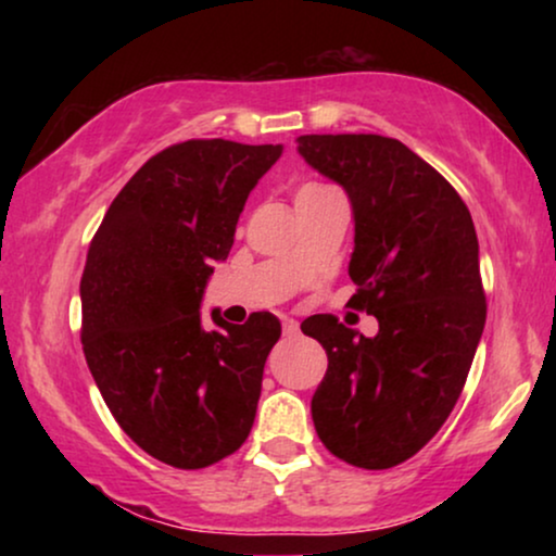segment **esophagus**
Returning a JSON list of instances; mask_svg holds the SVG:
<instances>
[{
	"instance_id": "obj_1",
	"label": "esophagus",
	"mask_w": 556,
	"mask_h": 556,
	"mask_svg": "<svg viewBox=\"0 0 556 556\" xmlns=\"http://www.w3.org/2000/svg\"><path fill=\"white\" fill-rule=\"evenodd\" d=\"M283 333L288 339H295L301 333V329H299V321H295V318H283Z\"/></svg>"
}]
</instances>
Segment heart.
I'll use <instances>...</instances> for the list:
<instances>
[{
	"instance_id": "obj_1",
	"label": "heart",
	"mask_w": 556,
	"mask_h": 556,
	"mask_svg": "<svg viewBox=\"0 0 556 556\" xmlns=\"http://www.w3.org/2000/svg\"><path fill=\"white\" fill-rule=\"evenodd\" d=\"M318 192H326V187H321V185H303L299 189V194H295V200H303V197H311V194H318Z\"/></svg>"
}]
</instances>
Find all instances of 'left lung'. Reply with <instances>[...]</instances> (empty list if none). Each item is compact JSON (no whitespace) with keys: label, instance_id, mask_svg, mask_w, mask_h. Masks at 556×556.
I'll return each mask as SVG.
<instances>
[{"label":"left lung","instance_id":"obj_1","mask_svg":"<svg viewBox=\"0 0 556 556\" xmlns=\"http://www.w3.org/2000/svg\"><path fill=\"white\" fill-rule=\"evenodd\" d=\"M295 143L352 202V303L379 321L371 339L324 314L301 324L329 356L311 415L337 458L392 468L443 428L481 341L473 219L458 192L397 139L311 134Z\"/></svg>","mask_w":556,"mask_h":556}]
</instances>
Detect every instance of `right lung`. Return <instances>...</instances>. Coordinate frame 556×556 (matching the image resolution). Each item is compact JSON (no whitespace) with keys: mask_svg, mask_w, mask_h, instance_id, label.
I'll use <instances>...</instances> for the list:
<instances>
[{"mask_svg":"<svg viewBox=\"0 0 556 556\" xmlns=\"http://www.w3.org/2000/svg\"><path fill=\"white\" fill-rule=\"evenodd\" d=\"M280 143L192 139L159 151L111 202L80 280L83 352L121 430L174 468H207L255 422L280 339L268 311L227 324L202 295Z\"/></svg>","mask_w":556,"mask_h":556,"instance_id":"add662e5","label":"right lung"}]
</instances>
